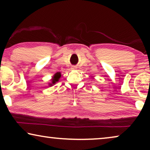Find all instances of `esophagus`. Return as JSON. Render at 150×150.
Instances as JSON below:
<instances>
[{
	"instance_id": "1",
	"label": "esophagus",
	"mask_w": 150,
	"mask_h": 150,
	"mask_svg": "<svg viewBox=\"0 0 150 150\" xmlns=\"http://www.w3.org/2000/svg\"><path fill=\"white\" fill-rule=\"evenodd\" d=\"M72 69H74V67H73V68H72Z\"/></svg>"
}]
</instances>
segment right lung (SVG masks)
<instances>
[{
    "label": "right lung",
    "instance_id": "add662e5",
    "mask_svg": "<svg viewBox=\"0 0 150 150\" xmlns=\"http://www.w3.org/2000/svg\"><path fill=\"white\" fill-rule=\"evenodd\" d=\"M61 77V73L60 72H57L54 75V76H53V79H52V83L50 84V86H52V85H54L57 83V82L59 81V79H60Z\"/></svg>",
    "mask_w": 150,
    "mask_h": 150
}]
</instances>
